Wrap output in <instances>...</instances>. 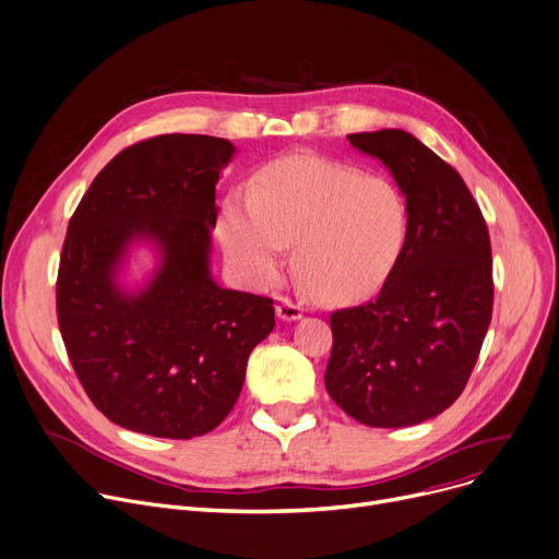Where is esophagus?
<instances>
[{
    "label": "esophagus",
    "mask_w": 559,
    "mask_h": 559,
    "mask_svg": "<svg viewBox=\"0 0 559 559\" xmlns=\"http://www.w3.org/2000/svg\"><path fill=\"white\" fill-rule=\"evenodd\" d=\"M276 317L283 319V321H299L304 317V310H301V306L292 304L287 296H278V299H276Z\"/></svg>",
    "instance_id": "1"
}]
</instances>
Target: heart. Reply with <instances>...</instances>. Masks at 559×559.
<instances>
[{
  "instance_id": "b5f03b06",
  "label": "heart",
  "mask_w": 559,
  "mask_h": 559,
  "mask_svg": "<svg viewBox=\"0 0 559 559\" xmlns=\"http://www.w3.org/2000/svg\"><path fill=\"white\" fill-rule=\"evenodd\" d=\"M408 204L384 177L310 155L270 164L251 189L219 209V240L240 278L272 285L294 242V270L319 304L344 306L378 292L400 263Z\"/></svg>"
}]
</instances>
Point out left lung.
<instances>
[{"mask_svg":"<svg viewBox=\"0 0 559 559\" xmlns=\"http://www.w3.org/2000/svg\"><path fill=\"white\" fill-rule=\"evenodd\" d=\"M408 204L400 263L373 301L330 317L325 389L368 427H412L463 393L492 319V249L463 177L404 130L348 134Z\"/></svg>","mask_w":559,"mask_h":559,"instance_id":"left-lung-1","label":"left lung"}]
</instances>
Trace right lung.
Here are the masks:
<instances>
[{"label":"right lung","mask_w":559,"mask_h":559,"mask_svg":"<svg viewBox=\"0 0 559 559\" xmlns=\"http://www.w3.org/2000/svg\"><path fill=\"white\" fill-rule=\"evenodd\" d=\"M236 145L162 134L126 147L92 181L60 255L56 306L73 370L115 425L186 440L229 416L251 350L274 330V301L211 274L215 183ZM141 243L156 267L120 274Z\"/></svg>","instance_id":"obj_1"}]
</instances>
